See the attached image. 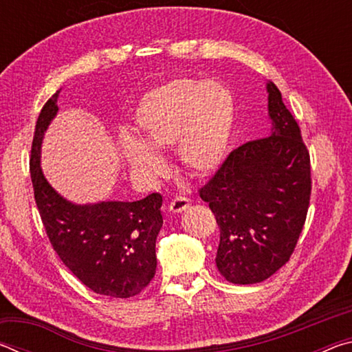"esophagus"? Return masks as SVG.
<instances>
[{"mask_svg": "<svg viewBox=\"0 0 352 352\" xmlns=\"http://www.w3.org/2000/svg\"><path fill=\"white\" fill-rule=\"evenodd\" d=\"M190 205V200L186 199V197H182V195H178V197H175L174 200L170 201L169 204V210L174 212V214H178V212H183L186 211Z\"/></svg>", "mask_w": 352, "mask_h": 352, "instance_id": "34e87169", "label": "esophagus"}]
</instances>
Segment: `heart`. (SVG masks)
Returning a JSON list of instances; mask_svg holds the SVG:
<instances>
[{"label":"heart","mask_w":352,"mask_h":352,"mask_svg":"<svg viewBox=\"0 0 352 352\" xmlns=\"http://www.w3.org/2000/svg\"><path fill=\"white\" fill-rule=\"evenodd\" d=\"M233 118L234 99L223 83L180 77L142 96L133 113L141 140L122 136L119 153L146 180L164 174V160L155 151L172 146L190 174H211L225 158Z\"/></svg>","instance_id":"1"}]
</instances>
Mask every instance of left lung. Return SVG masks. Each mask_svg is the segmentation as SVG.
I'll return each mask as SVG.
<instances>
[{
  "label": "left lung",
  "instance_id": "obj_1",
  "mask_svg": "<svg viewBox=\"0 0 352 352\" xmlns=\"http://www.w3.org/2000/svg\"><path fill=\"white\" fill-rule=\"evenodd\" d=\"M270 135L234 148L199 194L216 216V265L226 281L254 284L290 259L311 200V157L273 82Z\"/></svg>",
  "mask_w": 352,
  "mask_h": 352
}]
</instances>
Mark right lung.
<instances>
[{"label": "right lung", "instance_id": "1", "mask_svg": "<svg viewBox=\"0 0 352 352\" xmlns=\"http://www.w3.org/2000/svg\"><path fill=\"white\" fill-rule=\"evenodd\" d=\"M56 91L41 109L31 151L34 197L52 248L94 294L130 298L147 287L157 270L155 242L163 226L162 194L136 201L76 205L51 186L40 168L43 135L57 115Z\"/></svg>", "mask_w": 352, "mask_h": 352}]
</instances>
